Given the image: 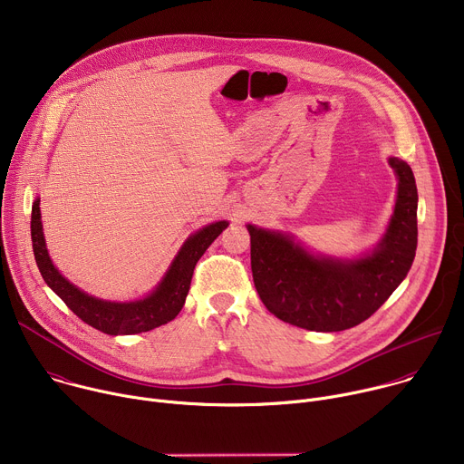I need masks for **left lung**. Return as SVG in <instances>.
<instances>
[{"mask_svg": "<svg viewBox=\"0 0 464 464\" xmlns=\"http://www.w3.org/2000/svg\"><path fill=\"white\" fill-rule=\"evenodd\" d=\"M399 196L378 247L358 260L314 256L288 235L247 226L251 272L266 308L299 328L340 333L371 317L408 276L417 251V185L411 167L389 158Z\"/></svg>", "mask_w": 464, "mask_h": 464, "instance_id": "left-lung-1", "label": "left lung"}]
</instances>
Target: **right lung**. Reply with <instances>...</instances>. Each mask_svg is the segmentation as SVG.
I'll list each match as a JSON object with an SVG mask.
<instances>
[{"instance_id":"1","label":"right lung","mask_w":464,"mask_h":464,"mask_svg":"<svg viewBox=\"0 0 464 464\" xmlns=\"http://www.w3.org/2000/svg\"><path fill=\"white\" fill-rule=\"evenodd\" d=\"M226 227L227 222H217L188 237L179 253L176 255L170 270L149 297L131 303H111L101 301L81 292L77 286H73L68 279H63L58 274L45 249L38 198L34 200L31 211L33 251L36 258V266L44 281L65 304H68V308L75 315H79L84 323L110 336L149 333V330L172 321L185 304L196 262L200 260L206 249Z\"/></svg>"}]
</instances>
